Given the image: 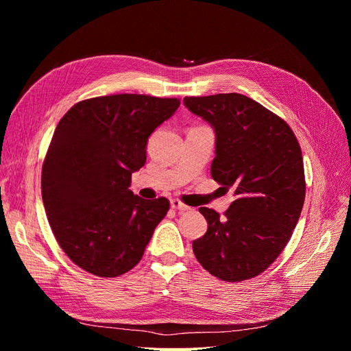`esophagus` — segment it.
<instances>
[{
  "label": "esophagus",
  "instance_id": "obj_1",
  "mask_svg": "<svg viewBox=\"0 0 351 351\" xmlns=\"http://www.w3.org/2000/svg\"><path fill=\"white\" fill-rule=\"evenodd\" d=\"M171 208L173 209H176V210H178V212H186V210H190V206H187V205H184L182 200H178V199H173L171 200Z\"/></svg>",
  "mask_w": 351,
  "mask_h": 351
}]
</instances>
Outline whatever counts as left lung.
Here are the masks:
<instances>
[{
  "label": "left lung",
  "mask_w": 351,
  "mask_h": 351,
  "mask_svg": "<svg viewBox=\"0 0 351 351\" xmlns=\"http://www.w3.org/2000/svg\"><path fill=\"white\" fill-rule=\"evenodd\" d=\"M184 105L214 129L210 174L236 196L224 217L199 208L208 231L193 241L195 256L222 281L256 277L280 256L302 214L300 145L289 124L244 95L186 97Z\"/></svg>",
  "instance_id": "left-lung-1"
}]
</instances>
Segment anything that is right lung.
<instances>
[{"label":"right lung","instance_id":"1","mask_svg":"<svg viewBox=\"0 0 351 351\" xmlns=\"http://www.w3.org/2000/svg\"><path fill=\"white\" fill-rule=\"evenodd\" d=\"M180 107L176 98L121 93L77 102L60 120L42 165V200L67 256L93 275L136 267L165 197L133 195L132 174L146 162L147 137Z\"/></svg>","mask_w":351,"mask_h":351}]
</instances>
